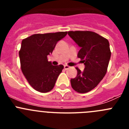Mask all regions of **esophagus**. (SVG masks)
Wrapping results in <instances>:
<instances>
[{
  "mask_svg": "<svg viewBox=\"0 0 129 129\" xmlns=\"http://www.w3.org/2000/svg\"><path fill=\"white\" fill-rule=\"evenodd\" d=\"M64 69H65V70H68V68H70V67L68 65H64Z\"/></svg>",
  "mask_w": 129,
  "mask_h": 129,
  "instance_id": "obj_1",
  "label": "esophagus"
}]
</instances>
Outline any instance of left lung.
I'll return each mask as SVG.
<instances>
[{
    "mask_svg": "<svg viewBox=\"0 0 129 129\" xmlns=\"http://www.w3.org/2000/svg\"><path fill=\"white\" fill-rule=\"evenodd\" d=\"M68 34L80 46L77 57L85 65L77 67V75L70 79L72 87L79 93H86L98 85L107 71L111 52L109 41L90 31H69Z\"/></svg>",
    "mask_w": 129,
    "mask_h": 129,
    "instance_id": "1",
    "label": "left lung"
}]
</instances>
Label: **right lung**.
<instances>
[{
  "instance_id": "obj_1",
  "label": "right lung",
  "mask_w": 129,
  "mask_h": 129,
  "mask_svg": "<svg viewBox=\"0 0 129 129\" xmlns=\"http://www.w3.org/2000/svg\"><path fill=\"white\" fill-rule=\"evenodd\" d=\"M67 31L34 34L22 41L19 51L20 68L29 85L42 93L53 89L63 65L53 66L48 61L59 41Z\"/></svg>"
}]
</instances>
